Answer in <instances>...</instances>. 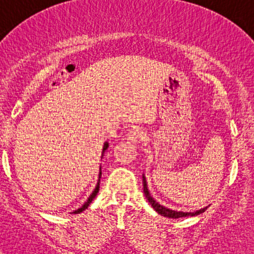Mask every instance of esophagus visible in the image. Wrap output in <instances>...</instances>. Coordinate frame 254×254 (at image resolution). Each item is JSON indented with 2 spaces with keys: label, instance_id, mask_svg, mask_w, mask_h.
<instances>
[{
  "label": "esophagus",
  "instance_id": "1",
  "mask_svg": "<svg viewBox=\"0 0 254 254\" xmlns=\"http://www.w3.org/2000/svg\"><path fill=\"white\" fill-rule=\"evenodd\" d=\"M141 137H142L141 132H138V131H131L129 135H127V139H129L130 142H132V143H135V142L138 141Z\"/></svg>",
  "mask_w": 254,
  "mask_h": 254
}]
</instances>
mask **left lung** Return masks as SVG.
I'll list each match as a JSON object with an SVG mask.
<instances>
[{
	"label": "left lung",
	"mask_w": 254,
	"mask_h": 254,
	"mask_svg": "<svg viewBox=\"0 0 254 254\" xmlns=\"http://www.w3.org/2000/svg\"><path fill=\"white\" fill-rule=\"evenodd\" d=\"M143 192L145 194V198L148 199V202L151 204V206L154 208V210H155L157 214L162 215V216L165 217H170V218H179V217H186V216H194V215H199L204 212L206 208L204 209H200V210H197L194 212H183V211H177V210H171V209L168 208H165L164 205H160L159 203L156 202V200H154V198L150 196L149 191H148V188H147V182H145V178L143 176Z\"/></svg>",
	"instance_id": "1"
}]
</instances>
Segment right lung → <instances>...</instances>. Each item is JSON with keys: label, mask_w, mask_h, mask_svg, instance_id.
<instances>
[{"label": "right lung", "mask_w": 254, "mask_h": 254, "mask_svg": "<svg viewBox=\"0 0 254 254\" xmlns=\"http://www.w3.org/2000/svg\"><path fill=\"white\" fill-rule=\"evenodd\" d=\"M107 148H109V143H107V142H106V143L104 144V148H103V154L105 153V150H106ZM99 176H101V172H100V174H99ZM99 178H100V177H99ZM99 184H100V179H99V182H98V184H97V186H95L94 191H93V193L90 194L88 199H87V202L84 203L83 205L81 206L80 209H77V210H75V211H74V214H78V212H82V211L84 210V209H87V208H88V206H89V204L92 203V200L94 199L95 196H97V194H98V192H99Z\"/></svg>", "instance_id": "1"}]
</instances>
